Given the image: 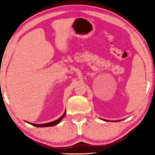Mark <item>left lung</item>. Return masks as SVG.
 <instances>
[{
	"instance_id": "1",
	"label": "left lung",
	"mask_w": 155,
	"mask_h": 155,
	"mask_svg": "<svg viewBox=\"0 0 155 155\" xmlns=\"http://www.w3.org/2000/svg\"><path fill=\"white\" fill-rule=\"evenodd\" d=\"M103 120H104V121H107V122H113V121H111V120H104V119H103ZM121 120H115V121H114V122H120V121H121Z\"/></svg>"
}]
</instances>
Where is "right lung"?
Returning <instances> with one entry per match:
<instances>
[{
	"label": "right lung",
	"instance_id": "obj_1",
	"mask_svg": "<svg viewBox=\"0 0 155 155\" xmlns=\"http://www.w3.org/2000/svg\"><path fill=\"white\" fill-rule=\"evenodd\" d=\"M66 111V110H65ZM65 112L64 113V114H63L61 117H59V119H57L56 120H54V121L53 122H48V123H45V124H33V123H31V122H27V123H28V124H30L31 125L34 126V127H53V126H55L57 124H58L59 123L61 122V120H63V118H64L65 115Z\"/></svg>",
	"mask_w": 155,
	"mask_h": 155
}]
</instances>
